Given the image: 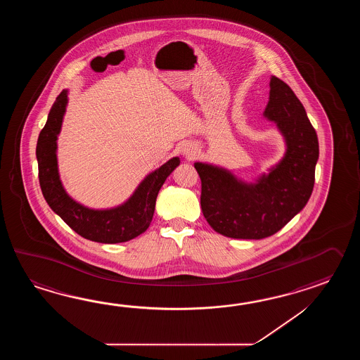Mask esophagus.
I'll list each match as a JSON object with an SVG mask.
<instances>
[{
	"label": "esophagus",
	"mask_w": 360,
	"mask_h": 360,
	"mask_svg": "<svg viewBox=\"0 0 360 360\" xmlns=\"http://www.w3.org/2000/svg\"><path fill=\"white\" fill-rule=\"evenodd\" d=\"M181 153H183L184 157H185L186 160H189V161H191V160H195V158H197L199 150L195 144H193V143H186V144L183 146V149H181Z\"/></svg>",
	"instance_id": "1"
}]
</instances>
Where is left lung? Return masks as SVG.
Returning <instances> with one entry per match:
<instances>
[{"instance_id":"1","label":"left lung","mask_w":360,"mask_h":360,"mask_svg":"<svg viewBox=\"0 0 360 360\" xmlns=\"http://www.w3.org/2000/svg\"><path fill=\"white\" fill-rule=\"evenodd\" d=\"M264 117L284 140L283 157L253 181L222 166L195 162L202 181L200 206L211 228L236 239L276 234L306 206L319 158L316 132L291 87L271 76Z\"/></svg>"}]
</instances>
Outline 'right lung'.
Wrapping results in <instances>:
<instances>
[{
	"instance_id": "1",
	"label": "right lung",
	"mask_w": 360,
	"mask_h": 360,
	"mask_svg": "<svg viewBox=\"0 0 360 360\" xmlns=\"http://www.w3.org/2000/svg\"><path fill=\"white\" fill-rule=\"evenodd\" d=\"M68 90L55 100L46 124L39 132L36 155L41 191L55 214L81 237L98 243H123L143 234L150 225L157 195L172 171L180 165L174 157L146 175L129 198L110 208H90L69 195L58 167V136L68 105Z\"/></svg>"
}]
</instances>
